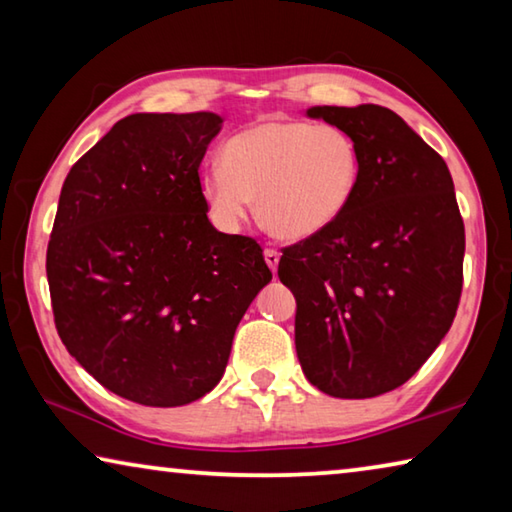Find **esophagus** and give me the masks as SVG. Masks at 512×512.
Returning <instances> with one entry per match:
<instances>
[{"instance_id": "1", "label": "esophagus", "mask_w": 512, "mask_h": 512, "mask_svg": "<svg viewBox=\"0 0 512 512\" xmlns=\"http://www.w3.org/2000/svg\"><path fill=\"white\" fill-rule=\"evenodd\" d=\"M264 259H266L268 268H271V271H275L277 264H280V253H277L275 248H266V250H264Z\"/></svg>"}]
</instances>
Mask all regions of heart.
Segmentation results:
<instances>
[{
	"mask_svg": "<svg viewBox=\"0 0 512 512\" xmlns=\"http://www.w3.org/2000/svg\"><path fill=\"white\" fill-rule=\"evenodd\" d=\"M201 176L212 221L239 230L257 203L264 228L284 241H302L348 212L361 178L359 146L339 126L268 119L230 137Z\"/></svg>",
	"mask_w": 512,
	"mask_h": 512,
	"instance_id": "1",
	"label": "heart"
}]
</instances>
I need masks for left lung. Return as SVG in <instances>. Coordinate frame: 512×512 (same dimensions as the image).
<instances>
[{
  "label": "left lung",
  "instance_id": "left-lung-1",
  "mask_svg": "<svg viewBox=\"0 0 512 512\" xmlns=\"http://www.w3.org/2000/svg\"><path fill=\"white\" fill-rule=\"evenodd\" d=\"M361 155L339 221L282 250L296 296V352L318 391L366 400L420 370L452 327L463 289L465 228L445 160L393 110L314 106Z\"/></svg>",
  "mask_w": 512,
  "mask_h": 512
}]
</instances>
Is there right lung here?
Listing matches in <instances>:
<instances>
[{"mask_svg":"<svg viewBox=\"0 0 512 512\" xmlns=\"http://www.w3.org/2000/svg\"><path fill=\"white\" fill-rule=\"evenodd\" d=\"M221 124L214 112L128 115L60 192L47 248L58 336L101 386L137 404L210 393L273 277L255 239L207 219L198 167Z\"/></svg>","mask_w":512,"mask_h":512,"instance_id":"right-lung-1","label":"right lung"}]
</instances>
